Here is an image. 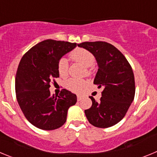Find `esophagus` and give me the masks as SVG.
<instances>
[{
  "mask_svg": "<svg viewBox=\"0 0 157 157\" xmlns=\"http://www.w3.org/2000/svg\"><path fill=\"white\" fill-rule=\"evenodd\" d=\"M82 98L81 96H79V95H78V96H77V100H78V101H81Z\"/></svg>",
  "mask_w": 157,
  "mask_h": 157,
  "instance_id": "obj_1",
  "label": "esophagus"
}]
</instances>
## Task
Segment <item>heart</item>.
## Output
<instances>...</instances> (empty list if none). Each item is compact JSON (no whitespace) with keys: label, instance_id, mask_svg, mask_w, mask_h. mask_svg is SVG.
Wrapping results in <instances>:
<instances>
[{"label":"heart","instance_id":"b5f03b06","mask_svg":"<svg viewBox=\"0 0 157 157\" xmlns=\"http://www.w3.org/2000/svg\"><path fill=\"white\" fill-rule=\"evenodd\" d=\"M71 57L77 62H79L86 67L93 66L95 63V57L94 54L88 51L87 49L82 48H77L71 53ZM68 61L65 57L59 59L57 65L58 73L60 76L64 77L67 75L68 71ZM90 70H87V73H90ZM86 81L84 79H76V78H70L65 82V86L67 90L75 93L81 92L86 85Z\"/></svg>","mask_w":157,"mask_h":157}]
</instances>
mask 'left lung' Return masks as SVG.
<instances>
[{
  "label": "left lung",
  "mask_w": 157,
  "mask_h": 157,
  "mask_svg": "<svg viewBox=\"0 0 157 157\" xmlns=\"http://www.w3.org/2000/svg\"><path fill=\"white\" fill-rule=\"evenodd\" d=\"M78 47L92 52L98 65L94 83L103 87L99 102L93 97L90 109L85 110L93 126L107 128L116 125L125 116L134 101L135 82L132 67L114 45L105 41L80 43Z\"/></svg>",
  "instance_id": "1"
}]
</instances>
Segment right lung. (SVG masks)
<instances>
[{"label": "right lung", "mask_w": 157, "mask_h": 157, "mask_svg": "<svg viewBox=\"0 0 157 157\" xmlns=\"http://www.w3.org/2000/svg\"><path fill=\"white\" fill-rule=\"evenodd\" d=\"M76 47V43L48 39L37 43L23 55L16 75L17 101L32 125L45 130L62 127L69 108L76 104L75 94L63 89L51 96L52 78L59 77V59Z\"/></svg>", "instance_id": "add662e5"}]
</instances>
